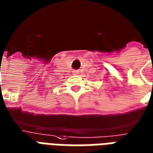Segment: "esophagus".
I'll list each match as a JSON object with an SVG mask.
<instances>
[{
	"mask_svg": "<svg viewBox=\"0 0 153 153\" xmlns=\"http://www.w3.org/2000/svg\"><path fill=\"white\" fill-rule=\"evenodd\" d=\"M73 74H74V75H76V74H78V72L76 70V71H73Z\"/></svg>",
	"mask_w": 153,
	"mask_h": 153,
	"instance_id": "34e87169",
	"label": "esophagus"
}]
</instances>
